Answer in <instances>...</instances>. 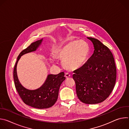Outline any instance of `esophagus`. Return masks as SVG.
I'll use <instances>...</instances> for the list:
<instances>
[{
    "label": "esophagus",
    "instance_id": "obj_1",
    "mask_svg": "<svg viewBox=\"0 0 129 129\" xmlns=\"http://www.w3.org/2000/svg\"><path fill=\"white\" fill-rule=\"evenodd\" d=\"M65 76V77H66V78H69V77H70V75L69 74V73H66Z\"/></svg>",
    "mask_w": 129,
    "mask_h": 129
}]
</instances>
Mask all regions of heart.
<instances>
[{"label":"heart","instance_id":"heart-1","mask_svg":"<svg viewBox=\"0 0 129 129\" xmlns=\"http://www.w3.org/2000/svg\"><path fill=\"white\" fill-rule=\"evenodd\" d=\"M90 53L88 43L83 40H74L59 47L54 51V56L62 59V63L67 69H78L86 63Z\"/></svg>","mask_w":129,"mask_h":129}]
</instances>
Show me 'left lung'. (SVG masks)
Listing matches in <instances>:
<instances>
[{
  "instance_id": "obj_1",
  "label": "left lung",
  "mask_w": 129,
  "mask_h": 129,
  "mask_svg": "<svg viewBox=\"0 0 129 129\" xmlns=\"http://www.w3.org/2000/svg\"><path fill=\"white\" fill-rule=\"evenodd\" d=\"M87 38L93 44L94 52L83 66L73 71L72 77L79 99L85 104H96L111 94L116 82V68L110 49L96 39Z\"/></svg>"
}]
</instances>
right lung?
Returning <instances> with one entry per match:
<instances>
[{
  "label": "right lung",
  "mask_w": 129,
  "mask_h": 129,
  "mask_svg": "<svg viewBox=\"0 0 129 129\" xmlns=\"http://www.w3.org/2000/svg\"><path fill=\"white\" fill-rule=\"evenodd\" d=\"M43 41V39L32 43L22 50L18 56L14 69V80L16 89L23 102L27 105L37 109H46L52 107L58 99L59 90L62 82L65 80L64 72L58 75H48L44 84L39 88L29 90L24 88L18 80L17 65L23 54L35 51Z\"/></svg>",
  "instance_id": "1"
}]
</instances>
